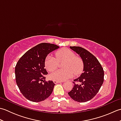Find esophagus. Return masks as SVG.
I'll return each mask as SVG.
<instances>
[{
	"mask_svg": "<svg viewBox=\"0 0 121 121\" xmlns=\"http://www.w3.org/2000/svg\"><path fill=\"white\" fill-rule=\"evenodd\" d=\"M61 82H62V81H53V83L55 84H57L59 83H61Z\"/></svg>",
	"mask_w": 121,
	"mask_h": 121,
	"instance_id": "esophagus-1",
	"label": "esophagus"
}]
</instances>
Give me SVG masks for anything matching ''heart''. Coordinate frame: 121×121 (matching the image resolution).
<instances>
[{
    "instance_id": "heart-1",
    "label": "heart",
    "mask_w": 121,
    "mask_h": 121,
    "mask_svg": "<svg viewBox=\"0 0 121 121\" xmlns=\"http://www.w3.org/2000/svg\"><path fill=\"white\" fill-rule=\"evenodd\" d=\"M56 59L50 55H48L45 61L46 69L49 72L55 71L57 68L58 62H65L62 65L63 70H56L49 75L53 81H63L73 77L74 74L78 75L84 69L82 59L76 56L73 51L67 48H62L55 53Z\"/></svg>"
}]
</instances>
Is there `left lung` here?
<instances>
[{
	"mask_svg": "<svg viewBox=\"0 0 121 121\" xmlns=\"http://www.w3.org/2000/svg\"><path fill=\"white\" fill-rule=\"evenodd\" d=\"M70 48L83 60L84 72L74 79V87L68 94L76 101H88L96 96L104 83V69L98 59L85 49L78 46Z\"/></svg>",
	"mask_w": 121,
	"mask_h": 121,
	"instance_id": "8db88e82",
	"label": "left lung"
}]
</instances>
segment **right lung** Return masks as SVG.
Listing matches in <instances>:
<instances>
[{
	"instance_id": "right-lung-1",
	"label": "right lung",
	"mask_w": 121,
	"mask_h": 121,
	"mask_svg": "<svg viewBox=\"0 0 121 121\" xmlns=\"http://www.w3.org/2000/svg\"><path fill=\"white\" fill-rule=\"evenodd\" d=\"M59 48L52 43H39L25 52L17 62L16 83L22 95L30 101H43L52 93L55 84L45 81L48 72L45 61L49 53Z\"/></svg>"
}]
</instances>
